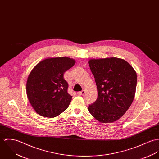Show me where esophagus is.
I'll use <instances>...</instances> for the list:
<instances>
[{"label": "esophagus", "instance_id": "34e87169", "mask_svg": "<svg viewBox=\"0 0 159 159\" xmlns=\"http://www.w3.org/2000/svg\"><path fill=\"white\" fill-rule=\"evenodd\" d=\"M85 90H82V91L78 92L77 94H79V95H84L85 94Z\"/></svg>", "mask_w": 159, "mask_h": 159}]
</instances>
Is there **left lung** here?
Masks as SVG:
<instances>
[{"label":"left lung","instance_id":"1","mask_svg":"<svg viewBox=\"0 0 159 159\" xmlns=\"http://www.w3.org/2000/svg\"><path fill=\"white\" fill-rule=\"evenodd\" d=\"M88 64L98 88V98L88 106V111L101 123H113L133 102L136 72L126 61L115 57L90 60Z\"/></svg>","mask_w":159,"mask_h":159}]
</instances>
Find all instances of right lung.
Returning a JSON list of instances; mask_svg holds the SVG:
<instances>
[{"instance_id":"obj_1","label":"right lung","mask_w":159,"mask_h":159,"mask_svg":"<svg viewBox=\"0 0 159 159\" xmlns=\"http://www.w3.org/2000/svg\"><path fill=\"white\" fill-rule=\"evenodd\" d=\"M74 64L75 60L68 57L47 58L30 72L26 85L27 95L38 114L53 118L67 109L72 96L68 93V84L63 74Z\"/></svg>"}]
</instances>
